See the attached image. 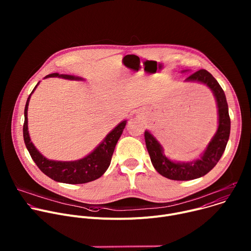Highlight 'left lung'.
I'll use <instances>...</instances> for the list:
<instances>
[{"mask_svg": "<svg viewBox=\"0 0 251 251\" xmlns=\"http://www.w3.org/2000/svg\"><path fill=\"white\" fill-rule=\"evenodd\" d=\"M186 80L201 82L210 88L218 103L219 128L201 158L189 163H175L169 160L164 155L159 142L150 132L145 131L146 147L154 168L163 176L174 181L194 180L212 170L226 150L230 133V118L226 94L217 79L207 70L200 69L187 77Z\"/></svg>", "mask_w": 251, "mask_h": 251, "instance_id": "left-lung-1", "label": "left lung"}]
</instances>
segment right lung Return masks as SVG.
Masks as SVG:
<instances>
[{"label": "right lung", "instance_id": "1", "mask_svg": "<svg viewBox=\"0 0 251 251\" xmlns=\"http://www.w3.org/2000/svg\"><path fill=\"white\" fill-rule=\"evenodd\" d=\"M62 77L65 79H75L79 80L80 77H75L73 75H58V74H51L47 75L46 77ZM39 84V83H38ZM38 84L35 85L31 93L37 88ZM29 94L25 107V123L23 127L24 133V140L25 147L35 163L39 167V169L48 176L52 178L55 182L65 183V184H85L91 181L96 180L100 177L106 170L108 169L112 155L117 144V141L119 140L125 126L126 121L121 122L117 127H115L106 138L103 140L101 144L88 156L85 158L74 161V162H58V161H50L46 159L37 149L33 146L30 142L28 131H27V106L29 102L30 95Z\"/></svg>", "mask_w": 251, "mask_h": 251}]
</instances>
